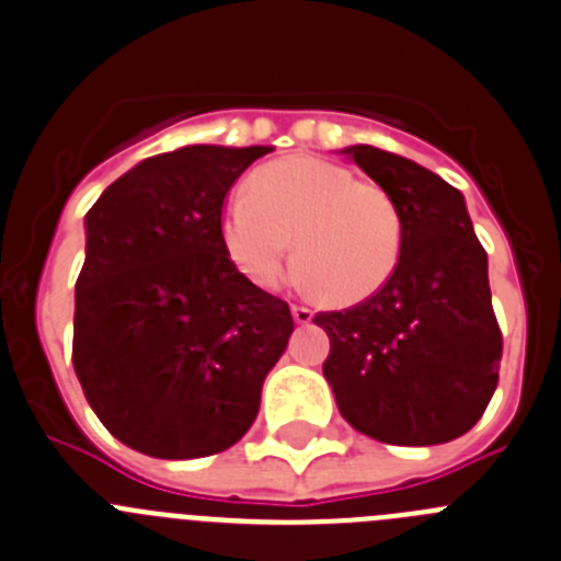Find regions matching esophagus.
Segmentation results:
<instances>
[{
    "label": "esophagus",
    "mask_w": 561,
    "mask_h": 561,
    "mask_svg": "<svg viewBox=\"0 0 561 561\" xmlns=\"http://www.w3.org/2000/svg\"><path fill=\"white\" fill-rule=\"evenodd\" d=\"M312 316H316V312L307 310V307H293V321H296V324H310Z\"/></svg>",
    "instance_id": "obj_1"
}]
</instances>
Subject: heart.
<instances>
[{"mask_svg": "<svg viewBox=\"0 0 561 561\" xmlns=\"http://www.w3.org/2000/svg\"><path fill=\"white\" fill-rule=\"evenodd\" d=\"M251 193L226 201L220 234L240 274L274 287L290 260L316 299L352 307L371 299L397 271L402 220L375 184L332 161L296 156L254 175Z\"/></svg>", "mask_w": 561, "mask_h": 561, "instance_id": "1", "label": "heart"}]
</instances>
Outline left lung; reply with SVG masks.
Here are the masks:
<instances>
[{
  "mask_svg": "<svg viewBox=\"0 0 561 561\" xmlns=\"http://www.w3.org/2000/svg\"><path fill=\"white\" fill-rule=\"evenodd\" d=\"M402 220L397 271L377 296L318 312L330 335L324 377L341 416L363 436L431 447L463 436L497 388L503 335L489 260L463 195L405 156L352 145Z\"/></svg>",
  "mask_w": 561,
  "mask_h": 561,
  "instance_id": "obj_1",
  "label": "left lung"
}]
</instances>
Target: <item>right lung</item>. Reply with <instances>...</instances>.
I'll use <instances>...</instances> for the list:
<instances>
[{
	"mask_svg": "<svg viewBox=\"0 0 561 561\" xmlns=\"http://www.w3.org/2000/svg\"><path fill=\"white\" fill-rule=\"evenodd\" d=\"M268 145H186L105 186L85 215L75 375L114 438L153 458L229 450L293 332L290 307L245 279L224 198Z\"/></svg>",
	"mask_w": 561,
	"mask_h": 561,
	"instance_id": "obj_1",
	"label": "right lung"
}]
</instances>
